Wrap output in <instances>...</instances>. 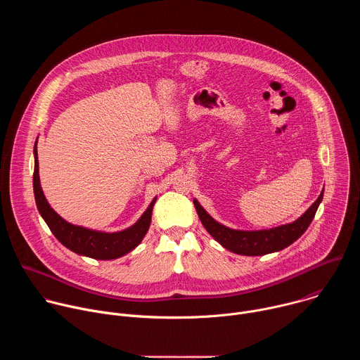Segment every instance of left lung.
I'll return each instance as SVG.
<instances>
[{
  "instance_id": "1",
  "label": "left lung",
  "mask_w": 360,
  "mask_h": 360,
  "mask_svg": "<svg viewBox=\"0 0 360 360\" xmlns=\"http://www.w3.org/2000/svg\"><path fill=\"white\" fill-rule=\"evenodd\" d=\"M322 198H323V191L321 192L319 198L312 203V207L295 222L282 225L278 228H272V229H264V231L229 229L218 224L212 217H210L208 212L205 211L196 200H193V205L205 229H207L224 248L238 255L259 256V255L282 250L290 243H293L297 238H300L303 232L307 229V226L311 225Z\"/></svg>"
}]
</instances>
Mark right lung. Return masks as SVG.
<instances>
[{
  "label": "right lung",
  "mask_w": 360,
  "mask_h": 360,
  "mask_svg": "<svg viewBox=\"0 0 360 360\" xmlns=\"http://www.w3.org/2000/svg\"><path fill=\"white\" fill-rule=\"evenodd\" d=\"M34 153H35V167H34V195H35V202H37V208L46 222L48 228L51 232L54 233V236L68 249L78 255L89 256V258L94 259H101V261H108V259H117L124 256L125 253L131 252L145 236L148 232L149 224H150V215H152V208L155 205V200L153 199L148 210L143 212L141 219L131 228L122 231V232H115V233H104V232H96L91 229H85L81 226H75L64 221L53 208L49 207L41 185H39V175H38V155H37V142L34 146Z\"/></svg>",
  "instance_id": "1"
}]
</instances>
